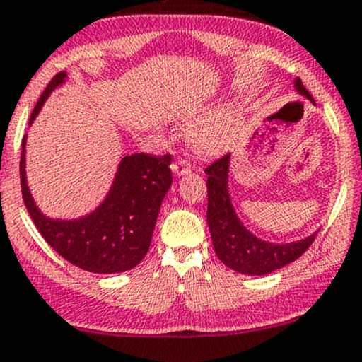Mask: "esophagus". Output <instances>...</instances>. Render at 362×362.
I'll use <instances>...</instances> for the list:
<instances>
[{"instance_id": "1", "label": "esophagus", "mask_w": 362, "mask_h": 362, "mask_svg": "<svg viewBox=\"0 0 362 362\" xmlns=\"http://www.w3.org/2000/svg\"><path fill=\"white\" fill-rule=\"evenodd\" d=\"M171 168H173V173L176 174V176H182V174L191 173L193 164H191V160H188V159H180V160H174Z\"/></svg>"}]
</instances>
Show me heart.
Here are the masks:
<instances>
[{"instance_id": "1", "label": "heart", "mask_w": 362, "mask_h": 362, "mask_svg": "<svg viewBox=\"0 0 362 362\" xmlns=\"http://www.w3.org/2000/svg\"><path fill=\"white\" fill-rule=\"evenodd\" d=\"M226 126L223 124H211V126L199 127L194 132V142L204 153H216L225 147L226 142Z\"/></svg>"}]
</instances>
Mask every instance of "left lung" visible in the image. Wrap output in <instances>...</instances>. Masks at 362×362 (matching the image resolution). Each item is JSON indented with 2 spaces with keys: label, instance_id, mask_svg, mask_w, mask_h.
<instances>
[{
  "label": "left lung",
  "instance_id": "obj_1",
  "mask_svg": "<svg viewBox=\"0 0 362 362\" xmlns=\"http://www.w3.org/2000/svg\"><path fill=\"white\" fill-rule=\"evenodd\" d=\"M297 90L312 99L309 90L296 80ZM228 166L230 154L213 160L204 169L208 174V226L211 231L213 247L220 260L231 270L245 275H265L296 262L314 243L315 235L296 243L274 245L258 240L245 228L231 206L228 194Z\"/></svg>",
  "mask_w": 362,
  "mask_h": 362
}]
</instances>
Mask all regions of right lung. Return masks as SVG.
<instances>
[{
	"label": "right lung",
	"mask_w": 362,
	"mask_h": 362,
	"mask_svg": "<svg viewBox=\"0 0 362 362\" xmlns=\"http://www.w3.org/2000/svg\"><path fill=\"white\" fill-rule=\"evenodd\" d=\"M65 72L53 77L31 112L30 124ZM20 181L23 203L45 242L78 269L93 274H119L139 265L151 238L164 194L171 188L173 156L137 153L120 160L114 186L92 215L74 221L50 220L35 206L25 177V137L21 142Z\"/></svg>",
	"instance_id": "1"
}]
</instances>
